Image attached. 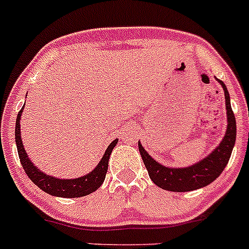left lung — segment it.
I'll list each match as a JSON object with an SVG mask.
<instances>
[{
    "mask_svg": "<svg viewBox=\"0 0 249 249\" xmlns=\"http://www.w3.org/2000/svg\"><path fill=\"white\" fill-rule=\"evenodd\" d=\"M217 82L221 85L225 92L227 127L221 142L216 146L208 156L188 167H180V168L167 167L159 163L156 160H153L139 141V151L148 172V176L157 187L169 190V192L178 193L200 189L213 183L229 163L234 142H236V118L232 111L231 101H230V94L226 86L220 80H217Z\"/></svg>",
    "mask_w": 249,
    "mask_h": 249,
    "instance_id": "8db88e82",
    "label": "left lung"
}]
</instances>
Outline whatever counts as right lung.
<instances>
[{
  "mask_svg": "<svg viewBox=\"0 0 249 249\" xmlns=\"http://www.w3.org/2000/svg\"><path fill=\"white\" fill-rule=\"evenodd\" d=\"M23 109L24 107L20 109L17 115V120H16V143H17L18 156H19L23 169L25 171L28 177L32 179V182L38 185L43 192L48 193L53 196H60V198H81V196L96 192L103 184L106 173L108 171V162L110 159L111 151L117 146L118 139L111 141L99 163L89 173L85 174L82 177L72 178V179L53 177L50 174H46L40 171L33 162L30 161L25 152L22 138H20V117H22Z\"/></svg>",
  "mask_w": 249,
  "mask_h": 249,
  "instance_id": "add662e5",
  "label": "right lung"
}]
</instances>
